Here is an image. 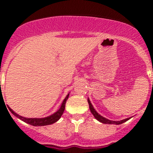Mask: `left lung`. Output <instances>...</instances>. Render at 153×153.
I'll use <instances>...</instances> for the list:
<instances>
[{
	"instance_id": "1",
	"label": "left lung",
	"mask_w": 153,
	"mask_h": 153,
	"mask_svg": "<svg viewBox=\"0 0 153 153\" xmlns=\"http://www.w3.org/2000/svg\"><path fill=\"white\" fill-rule=\"evenodd\" d=\"M88 101V103H89V106H90V112L92 113V114L93 115V117H95L97 120H98L99 122L102 123L104 124H116V125H120V124H122L123 123L126 122L127 120H129L130 118H127L125 119V120H120V121H113V120H109L108 119L105 118V117H102L101 115L99 114L97 111H96V109H94V107L92 105L91 102H90V99L88 98L87 100Z\"/></svg>"
}]
</instances>
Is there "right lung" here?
I'll return each instance as SVG.
<instances>
[{
	"label": "right lung",
	"mask_w": 153,
	"mask_h": 153,
	"mask_svg": "<svg viewBox=\"0 0 153 153\" xmlns=\"http://www.w3.org/2000/svg\"><path fill=\"white\" fill-rule=\"evenodd\" d=\"M69 95H70V93L67 94V97H65L63 102H62L61 106H60V109H58L57 111L55 112L54 113H53L52 115H51L49 117H44V118H26V117H23L21 116H20L19 114H17V113H16L9 106H7V107L9 109V110L11 112L12 114L14 115L16 117H17V118L20 119L22 121H24V122L30 124V125H32L33 126H43L51 125V124L54 123H56V121L60 120L61 116L63 115L65 109V104H66V102H67V99H68Z\"/></svg>",
	"instance_id": "obj_1"
}]
</instances>
